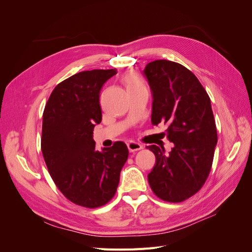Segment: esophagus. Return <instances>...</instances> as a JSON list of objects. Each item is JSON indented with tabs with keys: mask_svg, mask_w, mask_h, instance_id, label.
I'll return each instance as SVG.
<instances>
[{
	"mask_svg": "<svg viewBox=\"0 0 252 252\" xmlns=\"http://www.w3.org/2000/svg\"><path fill=\"white\" fill-rule=\"evenodd\" d=\"M127 147L129 149V151L130 152H134V151H138V150H141L143 148V146L141 144L136 143V142H129L127 144Z\"/></svg>",
	"mask_w": 252,
	"mask_h": 252,
	"instance_id": "34e87169",
	"label": "esophagus"
}]
</instances>
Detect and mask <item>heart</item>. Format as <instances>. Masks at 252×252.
Masks as SVG:
<instances>
[{"mask_svg":"<svg viewBox=\"0 0 252 252\" xmlns=\"http://www.w3.org/2000/svg\"><path fill=\"white\" fill-rule=\"evenodd\" d=\"M124 81H125V84L127 88H133V87H141L143 86L142 82L140 81V79L136 77V75L130 73V74H127L126 77L124 78Z\"/></svg>","mask_w":252,"mask_h":252,"instance_id":"b5f03b06","label":"heart"}]
</instances>
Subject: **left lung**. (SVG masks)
Returning a JSON list of instances; mask_svg holds the SVG:
<instances>
[{"instance_id": "8db88e82", "label": "left lung", "mask_w": 252, "mask_h": 252, "mask_svg": "<svg viewBox=\"0 0 252 252\" xmlns=\"http://www.w3.org/2000/svg\"><path fill=\"white\" fill-rule=\"evenodd\" d=\"M152 94L151 123L167 124L173 148L166 154L157 145L147 146L156 156L148 174L157 196L179 203L196 193L207 180L218 134L210 98L195 75L183 65L157 60L143 71Z\"/></svg>"}]
</instances>
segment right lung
<instances>
[{
	"mask_svg": "<svg viewBox=\"0 0 252 252\" xmlns=\"http://www.w3.org/2000/svg\"><path fill=\"white\" fill-rule=\"evenodd\" d=\"M116 69L75 73L51 93L43 113L42 154L48 171L68 200L87 208L108 203L128 158L123 142L95 149L94 128L102 121L100 91Z\"/></svg>",
	"mask_w": 252,
	"mask_h": 252,
	"instance_id": "1",
	"label": "right lung"
}]
</instances>
